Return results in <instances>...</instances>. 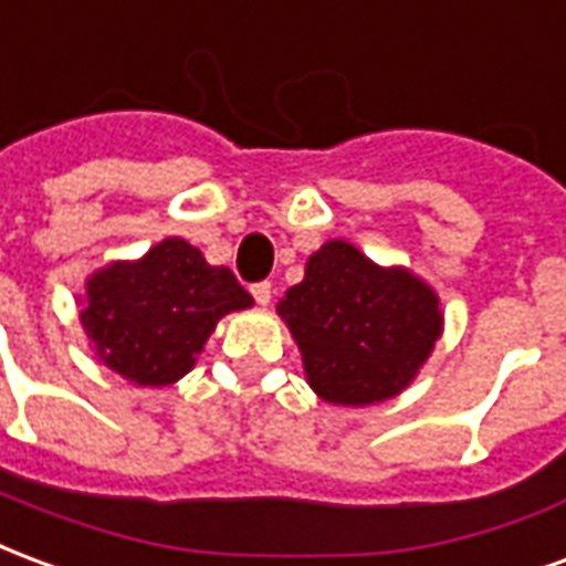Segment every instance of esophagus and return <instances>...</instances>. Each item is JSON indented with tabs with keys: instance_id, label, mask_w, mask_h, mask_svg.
<instances>
[{
	"instance_id": "obj_1",
	"label": "esophagus",
	"mask_w": 566,
	"mask_h": 566,
	"mask_svg": "<svg viewBox=\"0 0 566 566\" xmlns=\"http://www.w3.org/2000/svg\"><path fill=\"white\" fill-rule=\"evenodd\" d=\"M251 294L258 300V306H270L272 303V284L270 282H258L251 287Z\"/></svg>"
}]
</instances>
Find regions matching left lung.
Masks as SVG:
<instances>
[{
	"label": "left lung",
	"mask_w": 566,
	"mask_h": 566,
	"mask_svg": "<svg viewBox=\"0 0 566 566\" xmlns=\"http://www.w3.org/2000/svg\"><path fill=\"white\" fill-rule=\"evenodd\" d=\"M275 308L300 345L312 391L336 406L397 397L442 333L430 284L400 266L385 270L343 239L308 258L306 279Z\"/></svg>",
	"instance_id": "left-lung-1"
}]
</instances>
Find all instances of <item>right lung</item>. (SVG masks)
<instances>
[{"label":"right lung","instance_id":"obj_1","mask_svg":"<svg viewBox=\"0 0 566 566\" xmlns=\"http://www.w3.org/2000/svg\"><path fill=\"white\" fill-rule=\"evenodd\" d=\"M254 303L227 266H209L185 239H163L142 260L87 279L81 327L117 376L163 388L187 376L214 324Z\"/></svg>","mask_w":566,"mask_h":566}]
</instances>
